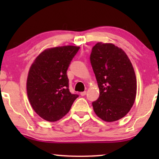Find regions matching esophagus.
<instances>
[{
  "label": "esophagus",
  "mask_w": 159,
  "mask_h": 159,
  "mask_svg": "<svg viewBox=\"0 0 159 159\" xmlns=\"http://www.w3.org/2000/svg\"><path fill=\"white\" fill-rule=\"evenodd\" d=\"M86 93H87L86 91H84V92L80 93V95H81V96H84V95H86Z\"/></svg>",
  "instance_id": "obj_1"
}]
</instances>
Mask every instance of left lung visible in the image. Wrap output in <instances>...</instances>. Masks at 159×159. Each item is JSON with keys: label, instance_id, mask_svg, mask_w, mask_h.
Instances as JSON below:
<instances>
[{"label": "left lung", "instance_id": "1", "mask_svg": "<svg viewBox=\"0 0 159 159\" xmlns=\"http://www.w3.org/2000/svg\"><path fill=\"white\" fill-rule=\"evenodd\" d=\"M90 62L100 90L98 99L92 103L95 114L107 122L123 118L137 94L136 76L129 58L114 44L100 42L93 48Z\"/></svg>", "mask_w": 159, "mask_h": 159}]
</instances>
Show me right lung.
<instances>
[{"mask_svg":"<svg viewBox=\"0 0 159 159\" xmlns=\"http://www.w3.org/2000/svg\"><path fill=\"white\" fill-rule=\"evenodd\" d=\"M79 46L50 48L34 60L27 80V93L32 108L45 121L60 120L69 111L78 95L69 90L66 71Z\"/></svg>","mask_w":159,"mask_h":159,"instance_id":"right-lung-1","label":"right lung"}]
</instances>
